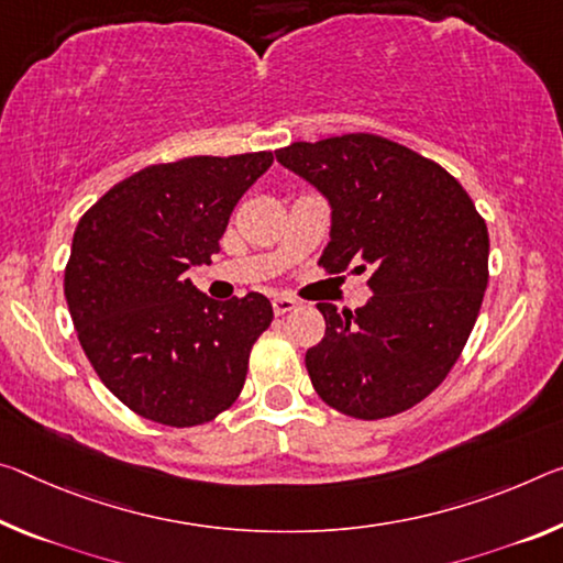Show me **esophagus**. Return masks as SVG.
Masks as SVG:
<instances>
[{"label":"esophagus","instance_id":"1","mask_svg":"<svg viewBox=\"0 0 563 563\" xmlns=\"http://www.w3.org/2000/svg\"><path fill=\"white\" fill-rule=\"evenodd\" d=\"M292 308H298V300H292V298H288V296H275V298H273V310H275V316H285V313H290Z\"/></svg>","mask_w":563,"mask_h":563}]
</instances>
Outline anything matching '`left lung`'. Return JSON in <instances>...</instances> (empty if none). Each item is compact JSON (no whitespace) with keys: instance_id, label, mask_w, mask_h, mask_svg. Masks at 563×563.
Masks as SVG:
<instances>
[{"instance_id":"left-lung-1","label":"left lung","mask_w":563,"mask_h":563,"mask_svg":"<svg viewBox=\"0 0 563 563\" xmlns=\"http://www.w3.org/2000/svg\"><path fill=\"white\" fill-rule=\"evenodd\" d=\"M275 157L330 205L320 265L371 273L363 308L318 302L325 335L306 353L316 394L363 421L421 404L459 361L488 285L474 200L439 163L368 132L292 142Z\"/></svg>"}]
</instances>
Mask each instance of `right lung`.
Here are the masks:
<instances>
[{
    "label": "right lung",
    "instance_id": "obj_1",
    "mask_svg": "<svg viewBox=\"0 0 563 563\" xmlns=\"http://www.w3.org/2000/svg\"><path fill=\"white\" fill-rule=\"evenodd\" d=\"M271 165L273 153L150 165L79 220L65 267L69 316L97 376L137 416L200 426L243 390L271 300L218 302L185 271L210 263L230 212Z\"/></svg>",
    "mask_w": 563,
    "mask_h": 563
}]
</instances>
